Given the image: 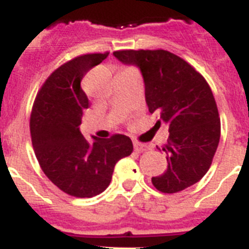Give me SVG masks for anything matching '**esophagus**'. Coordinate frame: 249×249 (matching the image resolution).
<instances>
[{"label":"esophagus","mask_w":249,"mask_h":249,"mask_svg":"<svg viewBox=\"0 0 249 249\" xmlns=\"http://www.w3.org/2000/svg\"><path fill=\"white\" fill-rule=\"evenodd\" d=\"M134 148H135V152L137 153H141V152H145L148 146L144 144H141V142H137V141H134Z\"/></svg>","instance_id":"esophagus-1"}]
</instances>
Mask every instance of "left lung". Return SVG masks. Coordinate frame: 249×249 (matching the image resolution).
Returning <instances> with one entry per match:
<instances>
[{"label":"left lung","mask_w":249,"mask_h":249,"mask_svg":"<svg viewBox=\"0 0 249 249\" xmlns=\"http://www.w3.org/2000/svg\"><path fill=\"white\" fill-rule=\"evenodd\" d=\"M113 53L124 64L140 68L149 112L158 113L157 124H168L170 136L162 146L167 168L152 178L154 188L172 194L198 182L210 170L221 134L210 85L188 61L166 50H119Z\"/></svg>","instance_id":"left-lung-1"}]
</instances>
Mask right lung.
<instances>
[{
	"instance_id": "1",
	"label": "right lung",
	"mask_w": 249,
	"mask_h": 249,
	"mask_svg": "<svg viewBox=\"0 0 249 249\" xmlns=\"http://www.w3.org/2000/svg\"><path fill=\"white\" fill-rule=\"evenodd\" d=\"M109 53L81 55L49 75L39 89L31 113V137L39 166L61 192L91 198L108 188L115 163L134 146L126 135L87 141L79 131L89 99L81 81Z\"/></svg>"
}]
</instances>
